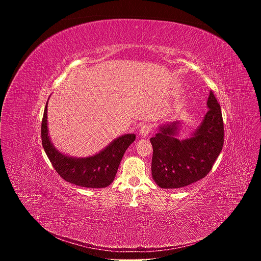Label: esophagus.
Listing matches in <instances>:
<instances>
[{
    "label": "esophagus",
    "instance_id": "1",
    "mask_svg": "<svg viewBox=\"0 0 261 261\" xmlns=\"http://www.w3.org/2000/svg\"><path fill=\"white\" fill-rule=\"evenodd\" d=\"M151 126L148 125V124H143L141 127H140V129H139V133H140V135L142 136V137H146L148 134H150V132H151Z\"/></svg>",
    "mask_w": 261,
    "mask_h": 261
}]
</instances>
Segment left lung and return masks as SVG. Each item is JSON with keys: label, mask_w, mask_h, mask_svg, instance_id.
<instances>
[{"label": "left lung", "mask_w": 261, "mask_h": 261, "mask_svg": "<svg viewBox=\"0 0 261 261\" xmlns=\"http://www.w3.org/2000/svg\"><path fill=\"white\" fill-rule=\"evenodd\" d=\"M206 105L208 110L190 138H176L178 122L161 126L151 138L152 176L159 187H186L206 176L213 168L224 142V124L220 104L212 91Z\"/></svg>", "instance_id": "left-lung-1"}]
</instances>
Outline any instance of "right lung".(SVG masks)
I'll return each instance as SVG.
<instances>
[{
  "label": "right lung",
  "mask_w": 261,
  "mask_h": 261,
  "mask_svg": "<svg viewBox=\"0 0 261 261\" xmlns=\"http://www.w3.org/2000/svg\"><path fill=\"white\" fill-rule=\"evenodd\" d=\"M44 151L56 171L68 182L86 188H105L114 181L121 160L135 134L118 137L100 153L87 158H73L59 152L50 141L47 130V103L41 124Z\"/></svg>",
  "instance_id": "obj_1"
}]
</instances>
